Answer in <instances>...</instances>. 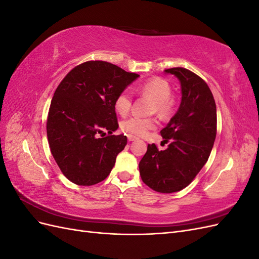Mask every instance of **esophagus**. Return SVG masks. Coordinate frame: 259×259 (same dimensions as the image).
<instances>
[{
	"instance_id": "1",
	"label": "esophagus",
	"mask_w": 259,
	"mask_h": 259,
	"mask_svg": "<svg viewBox=\"0 0 259 259\" xmlns=\"http://www.w3.org/2000/svg\"><path fill=\"white\" fill-rule=\"evenodd\" d=\"M127 139H128V142H134V140H136L138 138L134 135H127Z\"/></svg>"
}]
</instances>
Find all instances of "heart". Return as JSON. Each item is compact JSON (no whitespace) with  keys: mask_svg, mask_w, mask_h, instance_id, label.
Instances as JSON below:
<instances>
[{"mask_svg":"<svg viewBox=\"0 0 259 259\" xmlns=\"http://www.w3.org/2000/svg\"><path fill=\"white\" fill-rule=\"evenodd\" d=\"M139 92L142 95L153 100L151 112H156L162 119H168L174 114L176 101L171 96V86L165 79L159 76L149 79L139 86ZM132 99L128 91H123L117 94L113 103L115 111L121 115L127 114L132 107ZM120 126L123 132L130 135L142 136L146 134L148 130L155 126V120L154 117L133 115L123 120Z\"/></svg>","mask_w":259,"mask_h":259,"instance_id":"b5f03b06","label":"heart"}]
</instances>
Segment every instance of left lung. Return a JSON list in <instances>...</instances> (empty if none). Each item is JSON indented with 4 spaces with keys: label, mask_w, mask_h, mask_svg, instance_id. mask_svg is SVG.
<instances>
[{
    "label": "left lung",
    "mask_w": 259,
    "mask_h": 259,
    "mask_svg": "<svg viewBox=\"0 0 259 259\" xmlns=\"http://www.w3.org/2000/svg\"><path fill=\"white\" fill-rule=\"evenodd\" d=\"M166 73L178 77L182 103L177 113L161 131L165 150L148 145L139 162L143 182L161 193L180 191L199 174L214 146L217 132L216 104L208 85L186 68H170Z\"/></svg>",
    "instance_id": "obj_1"
}]
</instances>
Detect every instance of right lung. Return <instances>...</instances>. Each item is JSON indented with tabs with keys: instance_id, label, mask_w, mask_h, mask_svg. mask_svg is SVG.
<instances>
[{
	"instance_id": "obj_1",
	"label": "right lung",
	"mask_w": 259,
	"mask_h": 259,
	"mask_svg": "<svg viewBox=\"0 0 259 259\" xmlns=\"http://www.w3.org/2000/svg\"><path fill=\"white\" fill-rule=\"evenodd\" d=\"M138 76L110 62L90 60L59 83L46 133L54 159L70 182L92 186L110 174L116 155L127 144L123 134L112 135L119 127L113 103Z\"/></svg>"
}]
</instances>
